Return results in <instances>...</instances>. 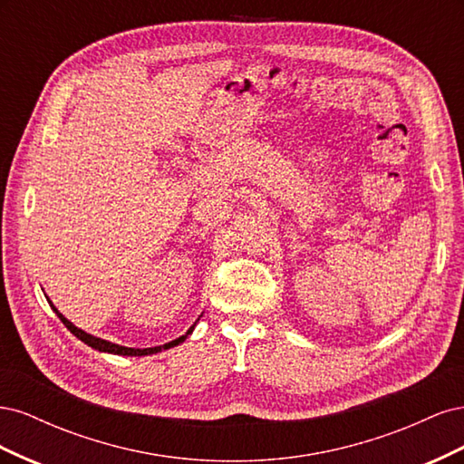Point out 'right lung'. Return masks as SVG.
I'll return each mask as SVG.
<instances>
[{
    "label": "right lung",
    "instance_id": "add662e5",
    "mask_svg": "<svg viewBox=\"0 0 464 464\" xmlns=\"http://www.w3.org/2000/svg\"><path fill=\"white\" fill-rule=\"evenodd\" d=\"M50 305H52V310L55 312V315H58L60 319H62V323L63 325L72 331L79 341H82L85 344H89L91 348H94V350H98V353H110V354H120V356H147V354H157V353H162V350H168V348H172V346H178L179 343H184L188 336L193 333V329H195V321L193 325L188 329V333L186 334H181L179 339H176V341H172V343H166V344H162V346H152V348H128V346H121V344H114V343H110V341H104V339H98V336H92V334H89V333H85L82 329H79V327H75L72 321H69L67 317H63L60 312H58V307H55L52 302H50ZM201 317V315H199Z\"/></svg>",
    "mask_w": 464,
    "mask_h": 464
}]
</instances>
